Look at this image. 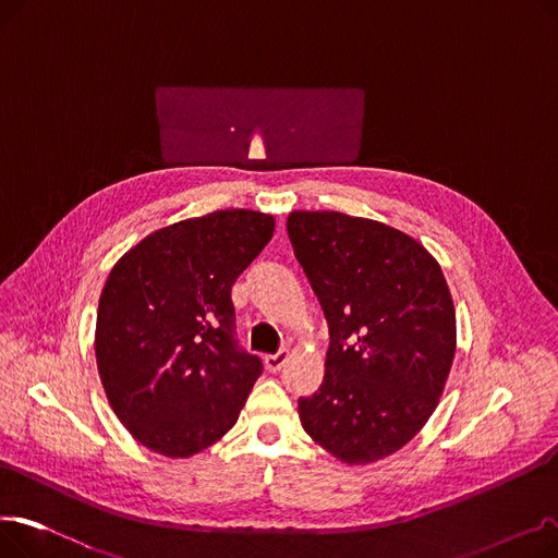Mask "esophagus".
Masks as SVG:
<instances>
[{
  "label": "esophagus",
  "instance_id": "34e87169",
  "mask_svg": "<svg viewBox=\"0 0 558 558\" xmlns=\"http://www.w3.org/2000/svg\"><path fill=\"white\" fill-rule=\"evenodd\" d=\"M287 357H289V350H287V348H280L278 353H274V355H267V357H264V366H267L271 373H276V371H280V368L284 366Z\"/></svg>",
  "mask_w": 558,
  "mask_h": 558
}]
</instances>
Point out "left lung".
<instances>
[{
    "mask_svg": "<svg viewBox=\"0 0 558 558\" xmlns=\"http://www.w3.org/2000/svg\"><path fill=\"white\" fill-rule=\"evenodd\" d=\"M287 232L330 326L324 383L299 398L301 423L343 463L385 459L427 423L454 360L444 271L414 238L373 219L296 210Z\"/></svg>",
    "mask_w": 558,
    "mask_h": 558,
    "instance_id": "left-lung-1",
    "label": "left lung"
}]
</instances>
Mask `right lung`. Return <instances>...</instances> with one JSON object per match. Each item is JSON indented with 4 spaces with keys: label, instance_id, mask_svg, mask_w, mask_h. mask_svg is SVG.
Listing matches in <instances>:
<instances>
[{
    "label": "right lung",
    "instance_id": "right-lung-1",
    "mask_svg": "<svg viewBox=\"0 0 558 558\" xmlns=\"http://www.w3.org/2000/svg\"><path fill=\"white\" fill-rule=\"evenodd\" d=\"M271 215L217 210L160 228L114 264L95 353L112 412L142 446L192 457L238 423L262 360L234 339V280L274 238Z\"/></svg>",
    "mask_w": 558,
    "mask_h": 558
}]
</instances>
